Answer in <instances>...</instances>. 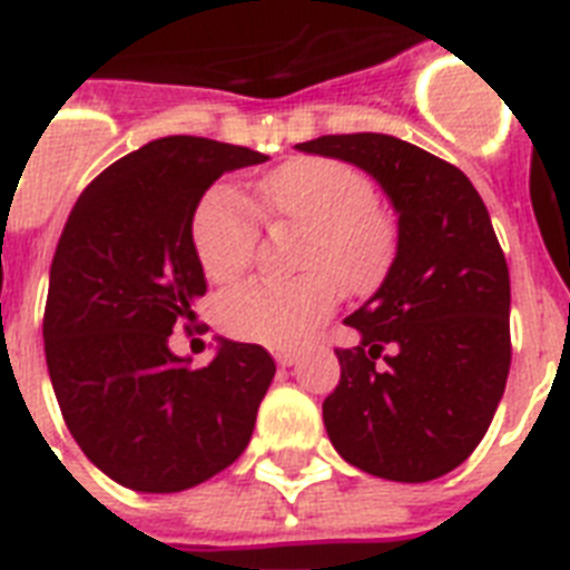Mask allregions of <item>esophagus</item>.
Instances as JSON below:
<instances>
[{
	"label": "esophagus",
	"instance_id": "34e87169",
	"mask_svg": "<svg viewBox=\"0 0 570 570\" xmlns=\"http://www.w3.org/2000/svg\"><path fill=\"white\" fill-rule=\"evenodd\" d=\"M276 364H279V366H294L296 364V355H294V352H279V355H276Z\"/></svg>",
	"mask_w": 570,
	"mask_h": 570
}]
</instances>
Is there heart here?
I'll use <instances>...</instances> for the list:
<instances>
[{"label":"heart","mask_w":570,"mask_h":570,"mask_svg":"<svg viewBox=\"0 0 570 570\" xmlns=\"http://www.w3.org/2000/svg\"><path fill=\"white\" fill-rule=\"evenodd\" d=\"M258 197L282 224L305 227L299 267L291 282L250 279L220 294L215 314L224 332L274 350H294L335 308L337 282L364 291L381 279L396 229L375 204V186L341 159H294L262 177ZM262 220L233 189H212L191 218L197 262L212 282H233L256 258Z\"/></svg>","instance_id":"1"}]
</instances>
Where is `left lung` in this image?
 I'll return each instance as SVG.
<instances>
[{
	"instance_id": "obj_1",
	"label": "left lung",
	"mask_w": 570,
	"mask_h": 570,
	"mask_svg": "<svg viewBox=\"0 0 570 570\" xmlns=\"http://www.w3.org/2000/svg\"><path fill=\"white\" fill-rule=\"evenodd\" d=\"M296 148L370 171L399 212L387 279L343 320L361 343L335 350L328 440L366 474L434 481L478 449L510 373V271L487 206L458 166L396 136L335 134Z\"/></svg>"
}]
</instances>
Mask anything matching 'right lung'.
Returning <instances> with one entry per match:
<instances>
[{"label": "right lung", "mask_w": 570, "mask_h": 570, "mask_svg": "<svg viewBox=\"0 0 570 570\" xmlns=\"http://www.w3.org/2000/svg\"><path fill=\"white\" fill-rule=\"evenodd\" d=\"M265 154L166 136L116 159L75 200L51 258L42 341L60 413L92 463L136 492H183L242 458L276 361L220 343L191 370L168 350L206 294L191 218L224 171Z\"/></svg>", "instance_id": "right-lung-1"}]
</instances>
